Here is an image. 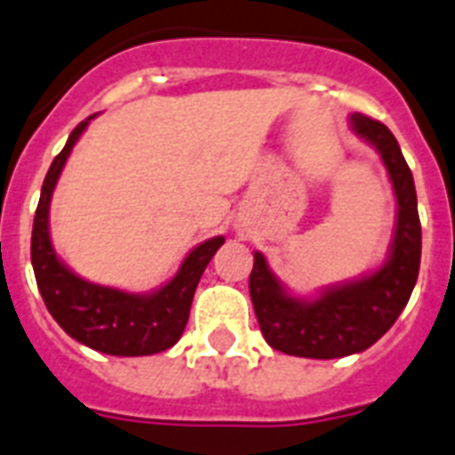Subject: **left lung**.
Instances as JSON below:
<instances>
[{
  "instance_id": "8db88e82",
  "label": "left lung",
  "mask_w": 455,
  "mask_h": 455,
  "mask_svg": "<svg viewBox=\"0 0 455 455\" xmlns=\"http://www.w3.org/2000/svg\"><path fill=\"white\" fill-rule=\"evenodd\" d=\"M352 132L380 153L396 196V227L387 262L366 276L331 285L318 298H295L255 252L250 298L264 339L274 349L304 359L359 354L395 325L409 302L420 269V220L413 174L395 134L378 120L354 113Z\"/></svg>"
}]
</instances>
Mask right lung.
I'll use <instances>...</instances> for the list:
<instances>
[{"mask_svg":"<svg viewBox=\"0 0 455 455\" xmlns=\"http://www.w3.org/2000/svg\"><path fill=\"white\" fill-rule=\"evenodd\" d=\"M92 117L70 132L63 151L46 172L32 224V269L46 309L70 338L110 356H148L177 345L188 321L193 292L214 252L224 245V235L200 243L186 255L172 281L144 295L92 283L68 269L52 245L49 205L68 156Z\"/></svg>","mask_w":455,"mask_h":455,"instance_id":"right-lung-1","label":"right lung"}]
</instances>
